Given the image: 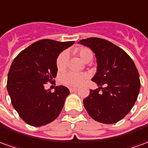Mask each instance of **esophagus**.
Instances as JSON below:
<instances>
[{"label": "esophagus", "mask_w": 148, "mask_h": 148, "mask_svg": "<svg viewBox=\"0 0 148 148\" xmlns=\"http://www.w3.org/2000/svg\"><path fill=\"white\" fill-rule=\"evenodd\" d=\"M77 90H78V89H77L76 87H70V92H73V91H77Z\"/></svg>", "instance_id": "esophagus-1"}]
</instances>
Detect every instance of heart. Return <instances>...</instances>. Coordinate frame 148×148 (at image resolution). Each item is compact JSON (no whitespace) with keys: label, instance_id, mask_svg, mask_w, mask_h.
Wrapping results in <instances>:
<instances>
[{"label":"heart","instance_id":"b5f03b06","mask_svg":"<svg viewBox=\"0 0 148 148\" xmlns=\"http://www.w3.org/2000/svg\"><path fill=\"white\" fill-rule=\"evenodd\" d=\"M75 53L78 54L79 57L84 62H89L93 58V53L91 49L86 47H81L75 49ZM68 62V53L66 52H62L57 57L56 66L58 71H64L67 67ZM87 78V75L83 73H74V72H67L66 74H63L60 77V82L66 85L67 87H78L81 85L84 80Z\"/></svg>","mask_w":148,"mask_h":148}]
</instances>
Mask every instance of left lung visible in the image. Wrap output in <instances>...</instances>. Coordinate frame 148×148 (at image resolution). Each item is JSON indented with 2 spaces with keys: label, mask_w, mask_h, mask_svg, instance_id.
Returning <instances> with one entry per match:
<instances>
[{
  "label": "left lung",
  "mask_w": 148,
  "mask_h": 148,
  "mask_svg": "<svg viewBox=\"0 0 148 148\" xmlns=\"http://www.w3.org/2000/svg\"><path fill=\"white\" fill-rule=\"evenodd\" d=\"M94 52L97 72L91 80L99 88L91 90L83 105L89 116L103 124H113L126 116L137 100L139 74L133 60L116 45L100 38L79 41Z\"/></svg>",
  "instance_id": "obj_1"
}]
</instances>
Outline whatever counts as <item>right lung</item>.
Segmentation results:
<instances>
[{
	"label": "right lung",
	"mask_w": 148,
	"mask_h": 148,
	"mask_svg": "<svg viewBox=\"0 0 148 148\" xmlns=\"http://www.w3.org/2000/svg\"><path fill=\"white\" fill-rule=\"evenodd\" d=\"M74 41L39 40L15 57L8 74L7 90L19 116L32 126H42L59 116L70 91L58 86L55 91L45 90L57 76L58 55Z\"/></svg>",
	"instance_id": "obj_1"
}]
</instances>
